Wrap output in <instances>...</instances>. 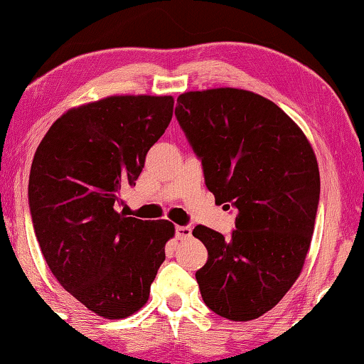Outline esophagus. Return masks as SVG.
<instances>
[{
    "label": "esophagus",
    "instance_id": "esophagus-1",
    "mask_svg": "<svg viewBox=\"0 0 364 364\" xmlns=\"http://www.w3.org/2000/svg\"><path fill=\"white\" fill-rule=\"evenodd\" d=\"M191 227L188 225H176V237L178 240H186V238H191Z\"/></svg>",
    "mask_w": 364,
    "mask_h": 364
}]
</instances>
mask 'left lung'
Returning <instances> with one entry per match:
<instances>
[{
	"mask_svg": "<svg viewBox=\"0 0 364 364\" xmlns=\"http://www.w3.org/2000/svg\"><path fill=\"white\" fill-rule=\"evenodd\" d=\"M176 105L205 186L215 203L238 213L227 238L194 227L193 235L208 248V263L196 271L200 296L217 316L253 321L301 274L321 196L317 159L297 124L252 91H189Z\"/></svg>",
	"mask_w": 364,
	"mask_h": 364,
	"instance_id": "1",
	"label": "left lung"
}]
</instances>
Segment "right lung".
Segmentation results:
<instances>
[{"label":"right lung","instance_id":"add662e5","mask_svg":"<svg viewBox=\"0 0 364 364\" xmlns=\"http://www.w3.org/2000/svg\"><path fill=\"white\" fill-rule=\"evenodd\" d=\"M171 96H109L58 117L36 150L29 176L32 225L58 283L106 318L132 316L175 235L168 220L119 213L145 156L173 116Z\"/></svg>","mask_w":364,"mask_h":364}]
</instances>
